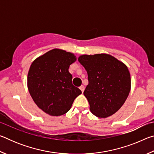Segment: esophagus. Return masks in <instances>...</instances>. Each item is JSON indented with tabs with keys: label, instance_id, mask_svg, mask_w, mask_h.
Segmentation results:
<instances>
[{
	"label": "esophagus",
	"instance_id": "esophagus-1",
	"mask_svg": "<svg viewBox=\"0 0 154 154\" xmlns=\"http://www.w3.org/2000/svg\"><path fill=\"white\" fill-rule=\"evenodd\" d=\"M79 89L82 90V93L83 92V91H84V89H85V88H84V86H83V85H81V86L79 87Z\"/></svg>",
	"mask_w": 154,
	"mask_h": 154
}]
</instances>
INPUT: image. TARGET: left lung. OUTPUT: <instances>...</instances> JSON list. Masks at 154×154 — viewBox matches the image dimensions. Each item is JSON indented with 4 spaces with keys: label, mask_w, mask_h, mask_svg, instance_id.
Returning <instances> with one entry per match:
<instances>
[{
    "label": "left lung",
    "mask_w": 154,
    "mask_h": 154,
    "mask_svg": "<svg viewBox=\"0 0 154 154\" xmlns=\"http://www.w3.org/2000/svg\"><path fill=\"white\" fill-rule=\"evenodd\" d=\"M78 60L88 72L89 83L83 94L91 112L101 118L112 116L124 105L130 91L127 66L106 54L83 55Z\"/></svg>",
    "instance_id": "left-lung-1"
}]
</instances>
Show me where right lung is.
Here are the masks:
<instances>
[{"instance_id":"1","label":"right lung","mask_w":154,"mask_h":154,"mask_svg":"<svg viewBox=\"0 0 154 154\" xmlns=\"http://www.w3.org/2000/svg\"><path fill=\"white\" fill-rule=\"evenodd\" d=\"M76 60L70 52L54 49L34 60L28 74V88L34 102L52 116L64 115L82 94L72 83L69 68Z\"/></svg>"}]
</instances>
